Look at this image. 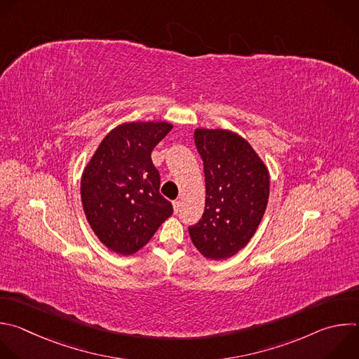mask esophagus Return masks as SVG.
Wrapping results in <instances>:
<instances>
[{"label":"esophagus","mask_w":359,"mask_h":359,"mask_svg":"<svg viewBox=\"0 0 359 359\" xmlns=\"http://www.w3.org/2000/svg\"><path fill=\"white\" fill-rule=\"evenodd\" d=\"M180 205H182V204H180V201H179V200H175V201H173L175 212H179V211H180Z\"/></svg>","instance_id":"obj_1"}]
</instances>
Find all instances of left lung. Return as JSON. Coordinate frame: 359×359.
I'll return each mask as SVG.
<instances>
[{
    "label": "left lung",
    "mask_w": 359,
    "mask_h": 359,
    "mask_svg": "<svg viewBox=\"0 0 359 359\" xmlns=\"http://www.w3.org/2000/svg\"><path fill=\"white\" fill-rule=\"evenodd\" d=\"M203 159L205 207L189 226L194 247L210 259H226L255 233L268 205L269 173L252 147L225 130H196Z\"/></svg>",
    "instance_id": "8db88e82"
}]
</instances>
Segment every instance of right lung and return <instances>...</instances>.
Instances as JSON below:
<instances>
[{
    "label": "right lung",
    "mask_w": 359,
    "mask_h": 359,
    "mask_svg": "<svg viewBox=\"0 0 359 359\" xmlns=\"http://www.w3.org/2000/svg\"><path fill=\"white\" fill-rule=\"evenodd\" d=\"M168 123H130L100 144L81 177V203L98 240L111 251L131 255L173 212L161 193L151 154L169 134Z\"/></svg>",
    "instance_id": "right-lung-1"
}]
</instances>
